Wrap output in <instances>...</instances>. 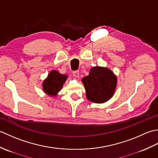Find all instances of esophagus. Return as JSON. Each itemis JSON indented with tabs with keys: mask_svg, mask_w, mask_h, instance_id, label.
I'll use <instances>...</instances> for the list:
<instances>
[{
	"mask_svg": "<svg viewBox=\"0 0 158 158\" xmlns=\"http://www.w3.org/2000/svg\"><path fill=\"white\" fill-rule=\"evenodd\" d=\"M73 75L75 76V77H79V70H75V71L73 72Z\"/></svg>",
	"mask_w": 158,
	"mask_h": 158,
	"instance_id": "obj_1",
	"label": "esophagus"
}]
</instances>
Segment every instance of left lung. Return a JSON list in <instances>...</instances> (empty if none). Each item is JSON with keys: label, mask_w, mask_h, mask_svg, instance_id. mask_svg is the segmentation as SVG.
Returning <instances> with one entry per match:
<instances>
[{"label": "left lung", "mask_w": 158, "mask_h": 158, "mask_svg": "<svg viewBox=\"0 0 158 158\" xmlns=\"http://www.w3.org/2000/svg\"><path fill=\"white\" fill-rule=\"evenodd\" d=\"M87 98L93 102L102 103L113 95L117 85V77L111 70L96 66L91 69L88 76L83 77Z\"/></svg>", "instance_id": "8db88e82"}]
</instances>
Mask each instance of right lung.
Masks as SVG:
<instances>
[{"label":"right lung","instance_id":"add662e5","mask_svg":"<svg viewBox=\"0 0 158 158\" xmlns=\"http://www.w3.org/2000/svg\"><path fill=\"white\" fill-rule=\"evenodd\" d=\"M67 76L60 74L56 70H52L43 83L44 92L51 96H56L60 89H62L64 83Z\"/></svg>","mask_w":158,"mask_h":158}]
</instances>
